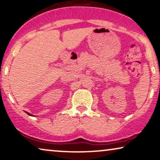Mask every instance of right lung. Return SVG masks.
Listing matches in <instances>:
<instances>
[{"instance_id":"1","label":"right lung","mask_w":160,"mask_h":160,"mask_svg":"<svg viewBox=\"0 0 160 160\" xmlns=\"http://www.w3.org/2000/svg\"><path fill=\"white\" fill-rule=\"evenodd\" d=\"M27 114H28V115H29V116H32V115H31V113H29V112H27Z\"/></svg>"}]
</instances>
